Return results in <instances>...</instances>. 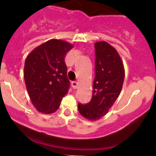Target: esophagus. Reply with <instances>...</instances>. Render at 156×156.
I'll return each mask as SVG.
<instances>
[{"label": "esophagus", "instance_id": "1", "mask_svg": "<svg viewBox=\"0 0 156 156\" xmlns=\"http://www.w3.org/2000/svg\"><path fill=\"white\" fill-rule=\"evenodd\" d=\"M78 86H79V83H78L77 82H76V81L72 82V87H73V89H76V88L78 87Z\"/></svg>", "mask_w": 156, "mask_h": 156}]
</instances>
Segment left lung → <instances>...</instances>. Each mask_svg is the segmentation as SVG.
I'll return each instance as SVG.
<instances>
[{
  "instance_id": "8db88e82",
  "label": "left lung",
  "mask_w": 156,
  "mask_h": 156,
  "mask_svg": "<svg viewBox=\"0 0 156 156\" xmlns=\"http://www.w3.org/2000/svg\"><path fill=\"white\" fill-rule=\"evenodd\" d=\"M95 47V77L92 98L87 104H78L80 113L87 119L95 121L108 113L122 90L125 70L115 48L105 41Z\"/></svg>"
}]
</instances>
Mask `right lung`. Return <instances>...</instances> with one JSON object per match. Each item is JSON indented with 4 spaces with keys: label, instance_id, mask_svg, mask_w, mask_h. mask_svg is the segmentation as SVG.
<instances>
[{
    "label": "right lung",
    "instance_id": "1",
    "mask_svg": "<svg viewBox=\"0 0 156 156\" xmlns=\"http://www.w3.org/2000/svg\"><path fill=\"white\" fill-rule=\"evenodd\" d=\"M73 48V45L62 40L51 39L27 55L25 83L32 103L40 112H55L68 93L69 80L65 57Z\"/></svg>",
    "mask_w": 156,
    "mask_h": 156
}]
</instances>
